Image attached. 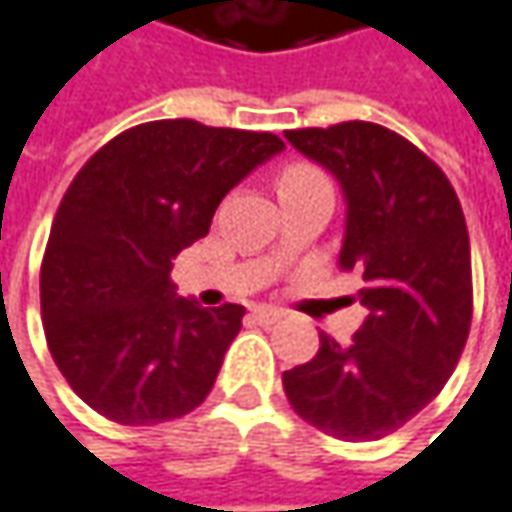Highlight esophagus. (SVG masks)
Listing matches in <instances>:
<instances>
[{
	"label": "esophagus",
	"instance_id": "34e87169",
	"mask_svg": "<svg viewBox=\"0 0 512 512\" xmlns=\"http://www.w3.org/2000/svg\"><path fill=\"white\" fill-rule=\"evenodd\" d=\"M250 320L259 322V325H270V322L282 320V311L279 308H270V305H253L250 308Z\"/></svg>",
	"mask_w": 512,
	"mask_h": 512
}]
</instances>
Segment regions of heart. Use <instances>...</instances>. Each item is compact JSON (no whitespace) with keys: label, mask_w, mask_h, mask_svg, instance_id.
I'll list each match as a JSON object with an SVG mask.
<instances>
[{"label":"heart","mask_w":512,"mask_h":512,"mask_svg":"<svg viewBox=\"0 0 512 512\" xmlns=\"http://www.w3.org/2000/svg\"><path fill=\"white\" fill-rule=\"evenodd\" d=\"M314 181H325L317 169L311 167H291L282 172L279 178V190H288V187H299V184H314Z\"/></svg>","instance_id":"1"}]
</instances>
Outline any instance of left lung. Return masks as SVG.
<instances>
[{
	"instance_id": "1",
	"label": "left lung",
	"mask_w": 512,
	"mask_h": 512,
	"mask_svg": "<svg viewBox=\"0 0 512 512\" xmlns=\"http://www.w3.org/2000/svg\"><path fill=\"white\" fill-rule=\"evenodd\" d=\"M345 198L340 270L363 279L369 317L351 343L320 334L314 360L282 374L299 418L343 441H377L444 389L473 320L461 201L418 146L348 120L285 132Z\"/></svg>"
}]
</instances>
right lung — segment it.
I'll use <instances>...</instances> for the list:
<instances>
[{"label": "right lung", "instance_id": "1", "mask_svg": "<svg viewBox=\"0 0 512 512\" xmlns=\"http://www.w3.org/2000/svg\"><path fill=\"white\" fill-rule=\"evenodd\" d=\"M282 149L270 132L152 120L77 172L48 236L39 302L54 363L94 412L149 426L210 395L244 308L175 294L172 259Z\"/></svg>", "mask_w": 512, "mask_h": 512}]
</instances>
